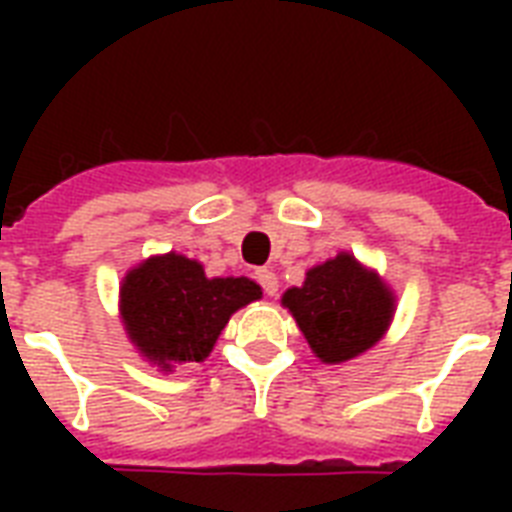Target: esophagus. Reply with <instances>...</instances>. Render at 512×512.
<instances>
[{
  "mask_svg": "<svg viewBox=\"0 0 512 512\" xmlns=\"http://www.w3.org/2000/svg\"><path fill=\"white\" fill-rule=\"evenodd\" d=\"M255 279H257V284L263 287L265 295H276V292H279V279H276V273L268 271V268H260V271H255Z\"/></svg>",
  "mask_w": 512,
  "mask_h": 512,
  "instance_id": "34e87169",
  "label": "esophagus"
}]
</instances>
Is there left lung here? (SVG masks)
Listing matches in <instances>:
<instances>
[{"instance_id": "1", "label": "left lung", "mask_w": 512, "mask_h": 512, "mask_svg": "<svg viewBox=\"0 0 512 512\" xmlns=\"http://www.w3.org/2000/svg\"><path fill=\"white\" fill-rule=\"evenodd\" d=\"M281 303L292 311L313 353L327 364L372 348L393 316L390 289L345 252L311 268L303 287L287 289Z\"/></svg>"}]
</instances>
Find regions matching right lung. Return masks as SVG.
<instances>
[{
	"label": "right lung",
	"instance_id": "right-lung-1",
	"mask_svg": "<svg viewBox=\"0 0 512 512\" xmlns=\"http://www.w3.org/2000/svg\"><path fill=\"white\" fill-rule=\"evenodd\" d=\"M263 295L249 279H207L196 260L151 257L127 273L122 316L130 340L154 364L204 361L231 313Z\"/></svg>",
	"mask_w": 512,
	"mask_h": 512
}]
</instances>
